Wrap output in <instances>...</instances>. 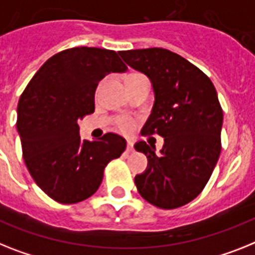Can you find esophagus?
Listing matches in <instances>:
<instances>
[{
  "label": "esophagus",
  "mask_w": 255,
  "mask_h": 255,
  "mask_svg": "<svg viewBox=\"0 0 255 255\" xmlns=\"http://www.w3.org/2000/svg\"><path fill=\"white\" fill-rule=\"evenodd\" d=\"M127 150L128 151H133V142L131 140L127 141Z\"/></svg>",
  "instance_id": "esophagus-1"
}]
</instances>
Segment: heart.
I'll list each match as a JSON object with an SVG mask.
<instances>
[{
	"label": "heart",
	"mask_w": 255,
	"mask_h": 255,
	"mask_svg": "<svg viewBox=\"0 0 255 255\" xmlns=\"http://www.w3.org/2000/svg\"><path fill=\"white\" fill-rule=\"evenodd\" d=\"M137 75H140V74H131V75H128L127 78H131V76H137ZM117 127L119 131L128 133V132H131L132 129H133L134 123L131 121V119H128V118H119V119L117 121Z\"/></svg>",
	"instance_id": "b5f03b06"
}]
</instances>
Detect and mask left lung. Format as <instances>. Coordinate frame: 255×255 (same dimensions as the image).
<instances>
[{"label":"left lung","instance_id":"obj_1","mask_svg":"<svg viewBox=\"0 0 255 255\" xmlns=\"http://www.w3.org/2000/svg\"><path fill=\"white\" fill-rule=\"evenodd\" d=\"M123 61L150 79L154 105L141 134L164 138L160 154L138 141L134 149L147 158L136 175L138 193L154 206L171 210L202 192L222 150L223 110L215 87L200 68L167 49L119 51Z\"/></svg>","mask_w":255,"mask_h":255}]
</instances>
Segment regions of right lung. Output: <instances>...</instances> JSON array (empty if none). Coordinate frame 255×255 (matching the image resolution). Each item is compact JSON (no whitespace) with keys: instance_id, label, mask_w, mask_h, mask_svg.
Here are the masks:
<instances>
[{"instance_id":"1","label":"right lung","mask_w":255,"mask_h":255,"mask_svg":"<svg viewBox=\"0 0 255 255\" xmlns=\"http://www.w3.org/2000/svg\"><path fill=\"white\" fill-rule=\"evenodd\" d=\"M127 71L118 53L71 48L45 62L18 104L23 158L35 183L59 204H78L101 185L104 170L127 142L115 133L81 140L79 124L95 111V92L110 72Z\"/></svg>"}]
</instances>
